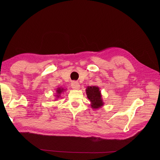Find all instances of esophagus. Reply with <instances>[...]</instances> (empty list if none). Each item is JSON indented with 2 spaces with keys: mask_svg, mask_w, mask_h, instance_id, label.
Instances as JSON below:
<instances>
[{
  "mask_svg": "<svg viewBox=\"0 0 160 160\" xmlns=\"http://www.w3.org/2000/svg\"><path fill=\"white\" fill-rule=\"evenodd\" d=\"M80 86L77 82L74 81L71 83V88L73 89H78L80 88Z\"/></svg>",
  "mask_w": 160,
  "mask_h": 160,
  "instance_id": "obj_1",
  "label": "esophagus"
}]
</instances>
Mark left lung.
<instances>
[{"label":"left lung","mask_w":160,"mask_h":160,"mask_svg":"<svg viewBox=\"0 0 160 160\" xmlns=\"http://www.w3.org/2000/svg\"><path fill=\"white\" fill-rule=\"evenodd\" d=\"M88 98L91 102V108L97 110L104 106L101 91L98 86H88L86 89Z\"/></svg>","instance_id":"1"}]
</instances>
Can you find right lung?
Returning a JSON list of instances; mask_svg holds the SVG:
<instances>
[{
    "instance_id": "1",
    "label": "right lung",
    "mask_w": 160,
    "mask_h": 160,
    "mask_svg": "<svg viewBox=\"0 0 160 160\" xmlns=\"http://www.w3.org/2000/svg\"><path fill=\"white\" fill-rule=\"evenodd\" d=\"M66 91V89H64L63 88H58L56 91V95H54L56 97L55 100H56L58 98H59L60 97H61V95L63 93V92Z\"/></svg>"
}]
</instances>
